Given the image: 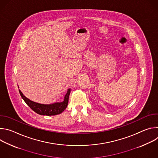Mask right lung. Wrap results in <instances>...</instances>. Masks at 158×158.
<instances>
[{"instance_id": "1", "label": "right lung", "mask_w": 158, "mask_h": 158, "mask_svg": "<svg viewBox=\"0 0 158 158\" xmlns=\"http://www.w3.org/2000/svg\"><path fill=\"white\" fill-rule=\"evenodd\" d=\"M71 93V89L67 90L64 96V99L60 102H55L51 104H43L34 102L27 98L19 90V93L25 102L36 113L44 116H55L59 114L65 109L68 104L69 97Z\"/></svg>"}]
</instances>
